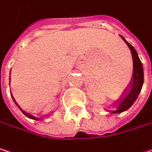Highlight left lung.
Masks as SVG:
<instances>
[{
  "instance_id": "obj_1",
  "label": "left lung",
  "mask_w": 152,
  "mask_h": 152,
  "mask_svg": "<svg viewBox=\"0 0 152 152\" xmlns=\"http://www.w3.org/2000/svg\"><path fill=\"white\" fill-rule=\"evenodd\" d=\"M120 37L122 38V39L125 42V44L128 46L129 49L131 50L132 57L133 71H132V82H131V86H130L127 94L120 101L113 105V109H112L110 111L113 113H123V112L128 110L136 101L139 94L140 93V90L142 88L143 82H144L143 67H142V62L140 60L137 51L123 36L120 35Z\"/></svg>"
}]
</instances>
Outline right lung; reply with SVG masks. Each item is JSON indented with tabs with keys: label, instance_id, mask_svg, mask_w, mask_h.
I'll return each mask as SVG.
<instances>
[{
	"label": "right lung",
	"instance_id": "right-lung-1",
	"mask_svg": "<svg viewBox=\"0 0 152 152\" xmlns=\"http://www.w3.org/2000/svg\"><path fill=\"white\" fill-rule=\"evenodd\" d=\"M12 99H13L14 103L16 104V105H17V106L19 107V109H20V111L22 112V113H23L24 115H26V116H27V117H28V118H31V119H33V120H37V121H38V120H40L39 118H38V117L34 116L33 114H31V113H28V112L24 111V110H23V109H22V108H21V107H20V105H19V104H17V102H16V101H15V99L13 98V96H12Z\"/></svg>",
	"mask_w": 152,
	"mask_h": 152
}]
</instances>
